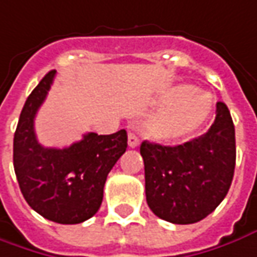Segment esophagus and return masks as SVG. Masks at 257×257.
<instances>
[{"mask_svg":"<svg viewBox=\"0 0 257 257\" xmlns=\"http://www.w3.org/2000/svg\"><path fill=\"white\" fill-rule=\"evenodd\" d=\"M128 145L129 148H136L139 145V139H138V136L135 134H129L128 135Z\"/></svg>","mask_w":257,"mask_h":257,"instance_id":"obj_1","label":"esophagus"}]
</instances>
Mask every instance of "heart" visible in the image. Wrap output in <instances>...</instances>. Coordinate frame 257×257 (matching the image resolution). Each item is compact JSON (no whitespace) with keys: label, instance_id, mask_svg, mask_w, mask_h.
Masks as SVG:
<instances>
[{"label":"heart","instance_id":"obj_1","mask_svg":"<svg viewBox=\"0 0 257 257\" xmlns=\"http://www.w3.org/2000/svg\"><path fill=\"white\" fill-rule=\"evenodd\" d=\"M166 108L143 123V132L155 142L169 143L193 134L211 112V97L193 92L191 87H179L169 94Z\"/></svg>","mask_w":257,"mask_h":257}]
</instances>
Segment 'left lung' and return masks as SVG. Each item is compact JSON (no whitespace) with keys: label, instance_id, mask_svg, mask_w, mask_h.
Returning a JSON list of instances; mask_svg holds the SVG:
<instances>
[{"label":"left lung","instance_id":"obj_1","mask_svg":"<svg viewBox=\"0 0 257 257\" xmlns=\"http://www.w3.org/2000/svg\"><path fill=\"white\" fill-rule=\"evenodd\" d=\"M146 201L155 215L172 224H194L221 204L231 187L236 162L235 126L224 102L208 132L177 146L145 141Z\"/></svg>","mask_w":257,"mask_h":257}]
</instances>
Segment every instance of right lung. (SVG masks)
I'll use <instances>...</instances> for the list:
<instances>
[{
	"instance_id": "obj_1",
	"label": "right lung",
	"mask_w": 257,
	"mask_h": 257,
	"mask_svg": "<svg viewBox=\"0 0 257 257\" xmlns=\"http://www.w3.org/2000/svg\"><path fill=\"white\" fill-rule=\"evenodd\" d=\"M49 71L26 99L14 135V169L21 193L38 214L57 224H80L101 207L106 176L126 151L128 135L85 134L69 148H43L36 139L35 116L50 90Z\"/></svg>"
}]
</instances>
